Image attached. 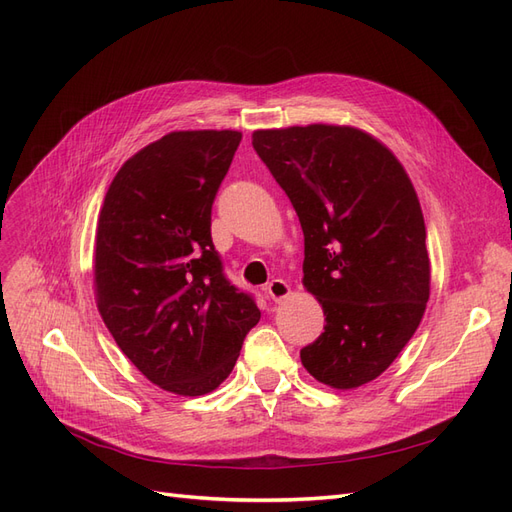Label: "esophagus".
Instances as JSON below:
<instances>
[{"instance_id":"1","label":"esophagus","mask_w":512,"mask_h":512,"mask_svg":"<svg viewBox=\"0 0 512 512\" xmlns=\"http://www.w3.org/2000/svg\"><path fill=\"white\" fill-rule=\"evenodd\" d=\"M290 286L284 282V280H273V282H269L267 284V294L269 297L275 301V303H280V301H284L286 297H290Z\"/></svg>"}]
</instances>
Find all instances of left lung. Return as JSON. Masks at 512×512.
Here are the masks:
<instances>
[{"mask_svg": "<svg viewBox=\"0 0 512 512\" xmlns=\"http://www.w3.org/2000/svg\"><path fill=\"white\" fill-rule=\"evenodd\" d=\"M252 145L299 215L303 286L327 320L301 350L303 367L339 391L376 380L429 301L427 230L408 173L389 147L352 126L256 130Z\"/></svg>", "mask_w": 512, "mask_h": 512, "instance_id": "left-lung-1", "label": "left lung"}]
</instances>
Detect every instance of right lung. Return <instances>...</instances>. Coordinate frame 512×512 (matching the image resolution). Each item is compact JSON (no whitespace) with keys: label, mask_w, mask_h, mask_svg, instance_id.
<instances>
[{"label":"right lung","mask_w":512,"mask_h":512,"mask_svg":"<svg viewBox=\"0 0 512 512\" xmlns=\"http://www.w3.org/2000/svg\"><path fill=\"white\" fill-rule=\"evenodd\" d=\"M241 143L237 130H179L123 162L94 247L98 312L121 352L160 389H218L260 320L211 241V205Z\"/></svg>","instance_id":"add662e5"}]
</instances>
